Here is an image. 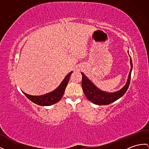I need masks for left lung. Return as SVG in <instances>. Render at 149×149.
<instances>
[{
  "label": "left lung",
  "mask_w": 149,
  "mask_h": 149,
  "mask_svg": "<svg viewBox=\"0 0 149 149\" xmlns=\"http://www.w3.org/2000/svg\"><path fill=\"white\" fill-rule=\"evenodd\" d=\"M130 64H131V70H130V71L129 77L127 83L122 89L114 93H107L101 91L99 89H98L97 87L85 77V75L84 74L81 72L82 88L83 90V92H84L87 99L92 103L101 106V105L110 104L112 102H113L114 101L119 99V98H121L127 91L130 83L131 72L133 68L132 61L131 57H130Z\"/></svg>",
  "instance_id": "8db88e82"
}]
</instances>
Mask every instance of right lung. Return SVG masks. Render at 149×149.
<instances>
[{
    "instance_id": "right-lung-1",
    "label": "right lung",
    "mask_w": 149,
    "mask_h": 149,
    "mask_svg": "<svg viewBox=\"0 0 149 149\" xmlns=\"http://www.w3.org/2000/svg\"><path fill=\"white\" fill-rule=\"evenodd\" d=\"M71 73L72 71L66 76L63 82L61 83V85L58 86V88L51 93L45 94L44 95L33 96L28 95V94L23 92L29 100H30L31 102L36 104L42 106H51V105L59 102L61 99V98L64 95L65 89H66Z\"/></svg>"
}]
</instances>
